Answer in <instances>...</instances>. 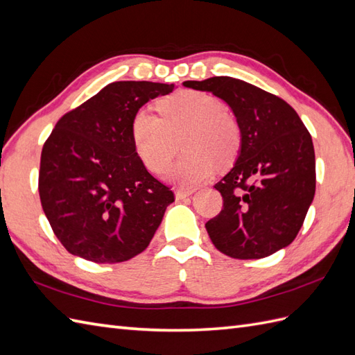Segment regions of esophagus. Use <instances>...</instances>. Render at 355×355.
Instances as JSON below:
<instances>
[{"instance_id":"obj_1","label":"esophagus","mask_w":355,"mask_h":355,"mask_svg":"<svg viewBox=\"0 0 355 355\" xmlns=\"http://www.w3.org/2000/svg\"><path fill=\"white\" fill-rule=\"evenodd\" d=\"M193 192H195V190H177V192H175V198H177V199H184V198L192 195Z\"/></svg>"}]
</instances>
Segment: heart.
<instances>
[{"label": "heart", "instance_id": "b5f03b06", "mask_svg": "<svg viewBox=\"0 0 355 355\" xmlns=\"http://www.w3.org/2000/svg\"><path fill=\"white\" fill-rule=\"evenodd\" d=\"M160 116L141 109L135 114L130 135L136 154L151 172H162L181 139L186 154L165 175L168 183L192 190L205 183L219 165H228L240 150L241 130L237 120L223 109V103L201 91H180L157 103Z\"/></svg>", "mask_w": 355, "mask_h": 355}]
</instances>
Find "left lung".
I'll list each match as a JSON object with an SVG mask.
<instances>
[{"instance_id": "1", "label": "left lung", "mask_w": 355, "mask_h": 355, "mask_svg": "<svg viewBox=\"0 0 355 355\" xmlns=\"http://www.w3.org/2000/svg\"><path fill=\"white\" fill-rule=\"evenodd\" d=\"M231 107L241 130L234 166L214 186L223 208L205 223L217 250L237 259H259L289 246L315 196L311 133L285 100L241 79L186 80Z\"/></svg>"}]
</instances>
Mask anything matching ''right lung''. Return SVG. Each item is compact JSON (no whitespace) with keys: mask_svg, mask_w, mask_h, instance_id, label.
<instances>
[{"mask_svg":"<svg viewBox=\"0 0 355 355\" xmlns=\"http://www.w3.org/2000/svg\"><path fill=\"white\" fill-rule=\"evenodd\" d=\"M175 88L148 80L109 84L62 116L44 142L40 201L71 255L115 264L148 248L174 193L144 166L130 125L145 103Z\"/></svg>","mask_w":355,"mask_h":355,"instance_id":"add662e5","label":"right lung"}]
</instances>
